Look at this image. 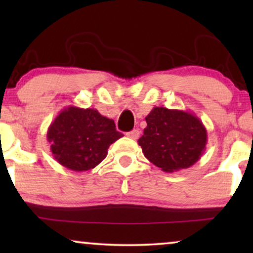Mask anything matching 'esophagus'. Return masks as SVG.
Masks as SVG:
<instances>
[{"label":"esophagus","mask_w":253,"mask_h":253,"mask_svg":"<svg viewBox=\"0 0 253 253\" xmlns=\"http://www.w3.org/2000/svg\"><path fill=\"white\" fill-rule=\"evenodd\" d=\"M139 133H140L139 130L133 129L132 131H130V132H127L126 136L131 138V139H138V137H139Z\"/></svg>","instance_id":"obj_1"}]
</instances>
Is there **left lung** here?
<instances>
[{"label": "left lung", "instance_id": "obj_1", "mask_svg": "<svg viewBox=\"0 0 253 253\" xmlns=\"http://www.w3.org/2000/svg\"><path fill=\"white\" fill-rule=\"evenodd\" d=\"M147 126L138 139L145 158L166 172L189 168L202 157L207 131L195 114L154 107L145 117Z\"/></svg>", "mask_w": 253, "mask_h": 253}]
</instances>
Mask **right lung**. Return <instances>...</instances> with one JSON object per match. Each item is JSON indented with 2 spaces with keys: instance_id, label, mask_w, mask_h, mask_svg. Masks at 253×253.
Returning <instances> with one entry per match:
<instances>
[{
  "instance_id": "right-lung-1",
  "label": "right lung",
  "mask_w": 253,
  "mask_h": 253,
  "mask_svg": "<svg viewBox=\"0 0 253 253\" xmlns=\"http://www.w3.org/2000/svg\"><path fill=\"white\" fill-rule=\"evenodd\" d=\"M122 136L114 121L96 109L75 106L61 110L47 131L55 160L74 171L96 167L107 157L110 145Z\"/></svg>"
}]
</instances>
